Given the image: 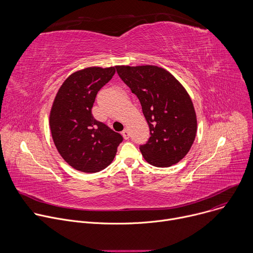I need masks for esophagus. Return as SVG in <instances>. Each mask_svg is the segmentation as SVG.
Segmentation results:
<instances>
[{"label":"esophagus","mask_w":253,"mask_h":253,"mask_svg":"<svg viewBox=\"0 0 253 253\" xmlns=\"http://www.w3.org/2000/svg\"><path fill=\"white\" fill-rule=\"evenodd\" d=\"M122 135H123L124 139H129V136H130V134H129V131H128V129H124V130L122 131Z\"/></svg>","instance_id":"obj_1"}]
</instances>
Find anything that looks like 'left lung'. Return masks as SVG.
<instances>
[{"mask_svg": "<svg viewBox=\"0 0 253 253\" xmlns=\"http://www.w3.org/2000/svg\"><path fill=\"white\" fill-rule=\"evenodd\" d=\"M122 81L142 106L150 129V138L140 145L149 164L169 167L190 150L197 131L192 101L168 71L157 66H116Z\"/></svg>", "mask_w": 253, "mask_h": 253, "instance_id": "obj_1", "label": "left lung"}]
</instances>
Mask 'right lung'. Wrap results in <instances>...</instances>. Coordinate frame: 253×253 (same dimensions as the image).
<instances>
[{"instance_id": "add662e5", "label": "right lung", "mask_w": 253, "mask_h": 253, "mask_svg": "<svg viewBox=\"0 0 253 253\" xmlns=\"http://www.w3.org/2000/svg\"><path fill=\"white\" fill-rule=\"evenodd\" d=\"M115 67H91L75 72L60 87L50 113L55 146L76 170L95 173L109 165L123 141L121 134L92 115L100 89L115 74Z\"/></svg>"}]
</instances>
